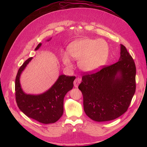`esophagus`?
I'll return each instance as SVG.
<instances>
[{
    "label": "esophagus",
    "instance_id": "esophagus-1",
    "mask_svg": "<svg viewBox=\"0 0 147 147\" xmlns=\"http://www.w3.org/2000/svg\"><path fill=\"white\" fill-rule=\"evenodd\" d=\"M81 79L80 78H76L75 79V80L74 81V85L75 87H78V85L81 83Z\"/></svg>",
    "mask_w": 147,
    "mask_h": 147
}]
</instances>
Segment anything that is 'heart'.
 Wrapping results in <instances>:
<instances>
[{"label": "heart", "instance_id": "b5f03b06", "mask_svg": "<svg viewBox=\"0 0 147 147\" xmlns=\"http://www.w3.org/2000/svg\"><path fill=\"white\" fill-rule=\"evenodd\" d=\"M69 55L79 60L78 66L86 72H92L105 63L109 55V47L105 41L100 39H81L73 42L68 47ZM62 61L69 68L73 66L67 53L62 55Z\"/></svg>", "mask_w": 147, "mask_h": 147}]
</instances>
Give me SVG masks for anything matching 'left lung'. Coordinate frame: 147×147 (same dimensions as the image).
I'll use <instances>...</instances> for the list:
<instances>
[{
  "label": "left lung",
  "mask_w": 147,
  "mask_h": 147,
  "mask_svg": "<svg viewBox=\"0 0 147 147\" xmlns=\"http://www.w3.org/2000/svg\"><path fill=\"white\" fill-rule=\"evenodd\" d=\"M136 74L134 61L123 45L117 62L84 73L78 88L86 115L94 121H106L124 114L136 91Z\"/></svg>",
  "instance_id": "8db88e82"
}]
</instances>
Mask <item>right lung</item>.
Masks as SVG:
<instances>
[{"label":"right lung","mask_w":147,"mask_h":147,"mask_svg":"<svg viewBox=\"0 0 147 147\" xmlns=\"http://www.w3.org/2000/svg\"><path fill=\"white\" fill-rule=\"evenodd\" d=\"M39 44L35 50L39 49ZM32 57L24 61L18 70L15 81L16 100L18 108L27 116L44 124L57 121L63 113V100L68 91L74 85L75 76L61 75L54 85L45 93L32 95L22 91L20 84V76Z\"/></svg>","instance_id":"obj_1"}]
</instances>
